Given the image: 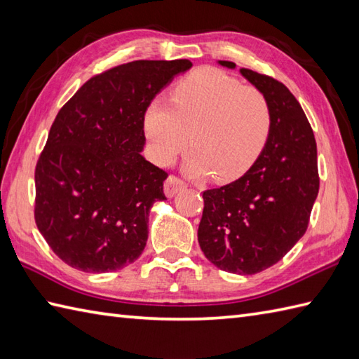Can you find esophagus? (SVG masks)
Wrapping results in <instances>:
<instances>
[{"label": "esophagus", "instance_id": "obj_1", "mask_svg": "<svg viewBox=\"0 0 359 359\" xmlns=\"http://www.w3.org/2000/svg\"><path fill=\"white\" fill-rule=\"evenodd\" d=\"M187 185L184 180H180L179 177H175V175H170V177L166 179L165 182V194L166 197H174L179 191H182Z\"/></svg>", "mask_w": 359, "mask_h": 359}]
</instances>
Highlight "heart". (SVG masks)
I'll list each match as a JSON object with an SVG mask.
<instances>
[{
	"instance_id": "heart-1",
	"label": "heart",
	"mask_w": 359,
	"mask_h": 359,
	"mask_svg": "<svg viewBox=\"0 0 359 359\" xmlns=\"http://www.w3.org/2000/svg\"><path fill=\"white\" fill-rule=\"evenodd\" d=\"M144 133L160 165H171L189 143L184 163L191 177H242L265 147L271 109L262 90L212 67L191 72L174 86L171 103L154 100L144 112Z\"/></svg>"
}]
</instances>
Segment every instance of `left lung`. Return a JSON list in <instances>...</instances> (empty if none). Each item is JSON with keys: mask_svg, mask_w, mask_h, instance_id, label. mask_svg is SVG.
<instances>
[{"mask_svg": "<svg viewBox=\"0 0 359 359\" xmlns=\"http://www.w3.org/2000/svg\"><path fill=\"white\" fill-rule=\"evenodd\" d=\"M219 65L236 67L233 62ZM239 72L270 103V135L242 177L203 191L197 239L217 269L255 274L279 262L306 233L319 175L313 129L299 102L269 75L245 67Z\"/></svg>", "mask_w": 359, "mask_h": 359, "instance_id": "left-lung-1", "label": "left lung"}]
</instances>
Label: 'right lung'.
I'll return each mask as SVG.
<instances>
[{"label": "right lung", "mask_w": 359, "mask_h": 359, "mask_svg": "<svg viewBox=\"0 0 359 359\" xmlns=\"http://www.w3.org/2000/svg\"><path fill=\"white\" fill-rule=\"evenodd\" d=\"M193 63L139 60L88 80L50 126L35 168V224L53 253L86 273L139 259L168 174L142 156L144 112Z\"/></svg>", "instance_id": "add662e5"}]
</instances>
